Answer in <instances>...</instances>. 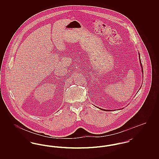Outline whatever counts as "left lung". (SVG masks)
<instances>
[{
	"instance_id": "obj_1",
	"label": "left lung",
	"mask_w": 159,
	"mask_h": 159,
	"mask_svg": "<svg viewBox=\"0 0 159 159\" xmlns=\"http://www.w3.org/2000/svg\"><path fill=\"white\" fill-rule=\"evenodd\" d=\"M139 58H140V57H139ZM140 63H141V67H143V66H142V64H141V60H140ZM142 71H143V68H142ZM101 109V108H100ZM101 110H103V109H101ZM107 111V110H106ZM109 111V110H108Z\"/></svg>"
}]
</instances>
